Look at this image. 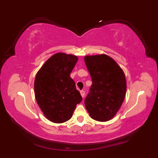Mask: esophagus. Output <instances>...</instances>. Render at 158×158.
Wrapping results in <instances>:
<instances>
[{
    "instance_id": "obj_1",
    "label": "esophagus",
    "mask_w": 158,
    "mask_h": 158,
    "mask_svg": "<svg viewBox=\"0 0 158 158\" xmlns=\"http://www.w3.org/2000/svg\"><path fill=\"white\" fill-rule=\"evenodd\" d=\"M80 94H81L82 98H84L85 96V91H84V90H81V91H80Z\"/></svg>"
}]
</instances>
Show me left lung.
Segmentation results:
<instances>
[{
    "label": "left lung",
    "instance_id": "obj_1",
    "mask_svg": "<svg viewBox=\"0 0 158 158\" xmlns=\"http://www.w3.org/2000/svg\"><path fill=\"white\" fill-rule=\"evenodd\" d=\"M84 61L93 82L85 99V106L93 119L108 121L124 101L127 89L124 72L106 54L85 56Z\"/></svg>",
    "mask_w": 158,
    "mask_h": 158
}]
</instances>
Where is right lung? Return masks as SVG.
<instances>
[{
  "label": "right lung",
  "instance_id": "right-lung-1",
  "mask_svg": "<svg viewBox=\"0 0 158 158\" xmlns=\"http://www.w3.org/2000/svg\"><path fill=\"white\" fill-rule=\"evenodd\" d=\"M78 60L77 56L56 53L37 72L35 96L44 116L55 123H62L73 116L82 98L69 74Z\"/></svg>",
  "mask_w": 158,
  "mask_h": 158
}]
</instances>
